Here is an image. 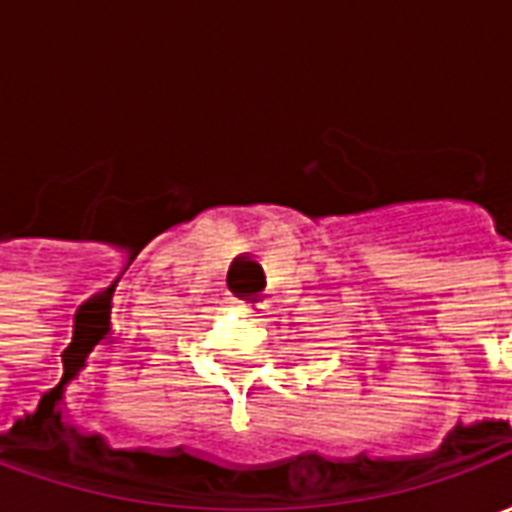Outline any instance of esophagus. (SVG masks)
<instances>
[{
  "instance_id": "obj_1",
  "label": "esophagus",
  "mask_w": 512,
  "mask_h": 512,
  "mask_svg": "<svg viewBox=\"0 0 512 512\" xmlns=\"http://www.w3.org/2000/svg\"><path fill=\"white\" fill-rule=\"evenodd\" d=\"M255 321H266L268 318V304L266 301H238Z\"/></svg>"
}]
</instances>
